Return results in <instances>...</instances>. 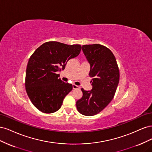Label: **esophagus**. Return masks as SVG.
Instances as JSON below:
<instances>
[{
	"label": "esophagus",
	"mask_w": 152,
	"mask_h": 152,
	"mask_svg": "<svg viewBox=\"0 0 152 152\" xmlns=\"http://www.w3.org/2000/svg\"><path fill=\"white\" fill-rule=\"evenodd\" d=\"M73 89H80V87L78 86L75 84H73Z\"/></svg>",
	"instance_id": "esophagus-1"
}]
</instances>
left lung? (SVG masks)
Instances as JSON below:
<instances>
[{
  "instance_id": "left-lung-1",
  "label": "left lung",
  "mask_w": 152,
  "mask_h": 152,
  "mask_svg": "<svg viewBox=\"0 0 152 152\" xmlns=\"http://www.w3.org/2000/svg\"><path fill=\"white\" fill-rule=\"evenodd\" d=\"M82 49L91 65L93 89L89 91L81 89L83 96L76 106L81 114L93 116L102 112L113 98L120 73L115 57L107 47L89 44L82 45Z\"/></svg>"
}]
</instances>
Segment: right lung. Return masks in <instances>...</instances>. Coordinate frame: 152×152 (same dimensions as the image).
<instances>
[{
  "label": "right lung",
  "instance_id": "right-lung-1",
  "mask_svg": "<svg viewBox=\"0 0 152 152\" xmlns=\"http://www.w3.org/2000/svg\"><path fill=\"white\" fill-rule=\"evenodd\" d=\"M80 50L79 44L50 41L31 54L26 70L25 89L31 102L40 112L52 113L61 108L73 86L63 82L57 72L64 70L69 59L77 56Z\"/></svg>",
  "mask_w": 152,
  "mask_h": 152
}]
</instances>
